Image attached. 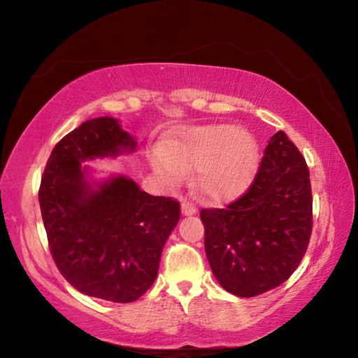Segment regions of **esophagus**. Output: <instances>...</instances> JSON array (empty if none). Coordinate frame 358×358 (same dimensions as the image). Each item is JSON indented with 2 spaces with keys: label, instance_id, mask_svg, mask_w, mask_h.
Segmentation results:
<instances>
[{
  "label": "esophagus",
  "instance_id": "esophagus-1",
  "mask_svg": "<svg viewBox=\"0 0 358 358\" xmlns=\"http://www.w3.org/2000/svg\"><path fill=\"white\" fill-rule=\"evenodd\" d=\"M181 213H183L185 216H189V215L197 213L196 205L191 203V202H186V201H183V202H181Z\"/></svg>",
  "mask_w": 358,
  "mask_h": 358
}]
</instances>
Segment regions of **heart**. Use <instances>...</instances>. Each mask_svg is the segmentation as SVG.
I'll list each match as a JSON object with an SVG mask.
<instances>
[{
    "label": "heart",
    "mask_w": 358,
    "mask_h": 358,
    "mask_svg": "<svg viewBox=\"0 0 358 358\" xmlns=\"http://www.w3.org/2000/svg\"><path fill=\"white\" fill-rule=\"evenodd\" d=\"M259 164L257 142L250 131L211 124L181 131L162 145L153 166L166 185H180L197 169L196 185L213 202L235 199L254 178Z\"/></svg>",
    "instance_id": "b5f03b06"
}]
</instances>
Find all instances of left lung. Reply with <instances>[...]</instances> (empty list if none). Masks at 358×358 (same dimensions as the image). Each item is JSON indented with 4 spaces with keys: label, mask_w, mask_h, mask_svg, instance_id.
<instances>
[{
    "label": "left lung",
    "mask_w": 358,
    "mask_h": 358,
    "mask_svg": "<svg viewBox=\"0 0 358 358\" xmlns=\"http://www.w3.org/2000/svg\"><path fill=\"white\" fill-rule=\"evenodd\" d=\"M205 252L217 282L256 296L294 273L313 230L310 171L282 131L270 138L251 186L224 208H203Z\"/></svg>",
    "instance_id": "1"
}]
</instances>
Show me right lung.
<instances>
[{
    "instance_id": "obj_1",
    "label": "right lung",
    "mask_w": 358,
    "mask_h": 358,
    "mask_svg": "<svg viewBox=\"0 0 358 358\" xmlns=\"http://www.w3.org/2000/svg\"><path fill=\"white\" fill-rule=\"evenodd\" d=\"M136 141L108 117L88 120L59 141L39 186L48 248L59 273L82 294L131 303L155 282L162 248L180 220V202L150 196L131 178L93 189L83 161L117 156Z\"/></svg>"
}]
</instances>
